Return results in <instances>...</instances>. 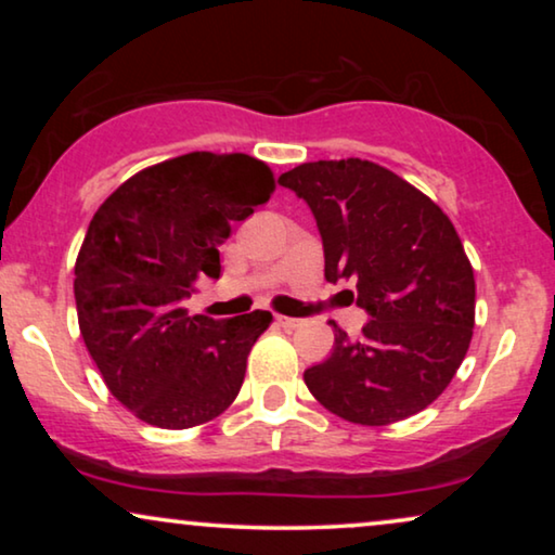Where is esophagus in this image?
<instances>
[{"label": "esophagus", "instance_id": "34e87169", "mask_svg": "<svg viewBox=\"0 0 555 555\" xmlns=\"http://www.w3.org/2000/svg\"><path fill=\"white\" fill-rule=\"evenodd\" d=\"M275 323L283 325V328L293 331V328H298L302 321H300V318H291V315H275Z\"/></svg>", "mask_w": 555, "mask_h": 555}]
</instances>
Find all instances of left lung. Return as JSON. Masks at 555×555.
Wrapping results in <instances>:
<instances>
[{
    "label": "left lung",
    "instance_id": "left-lung-1",
    "mask_svg": "<svg viewBox=\"0 0 555 555\" xmlns=\"http://www.w3.org/2000/svg\"><path fill=\"white\" fill-rule=\"evenodd\" d=\"M323 237L325 280H353L371 315L302 378L340 420L384 427L427 409L457 374L475 328V275L450 217L397 173L366 158L285 171Z\"/></svg>",
    "mask_w": 555,
    "mask_h": 555
}]
</instances>
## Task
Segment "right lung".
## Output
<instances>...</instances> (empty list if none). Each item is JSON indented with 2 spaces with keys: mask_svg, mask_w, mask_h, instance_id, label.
<instances>
[{
  "mask_svg": "<svg viewBox=\"0 0 555 555\" xmlns=\"http://www.w3.org/2000/svg\"><path fill=\"white\" fill-rule=\"evenodd\" d=\"M272 192L260 158L194 151L133 173L90 219L75 260L80 336L108 391L151 427H199L237 399L272 315L215 321L181 302L219 278L230 224Z\"/></svg>",
  "mask_w": 555,
  "mask_h": 555,
  "instance_id": "obj_1",
  "label": "right lung"
}]
</instances>
